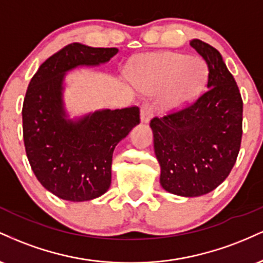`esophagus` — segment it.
<instances>
[{"instance_id": "34e87169", "label": "esophagus", "mask_w": 263, "mask_h": 263, "mask_svg": "<svg viewBox=\"0 0 263 263\" xmlns=\"http://www.w3.org/2000/svg\"><path fill=\"white\" fill-rule=\"evenodd\" d=\"M141 121L148 123L151 117H152V107L148 104H143L141 107Z\"/></svg>"}]
</instances>
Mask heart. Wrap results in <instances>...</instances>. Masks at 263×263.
Masks as SVG:
<instances>
[{"instance_id": "obj_1", "label": "heart", "mask_w": 263, "mask_h": 263, "mask_svg": "<svg viewBox=\"0 0 263 263\" xmlns=\"http://www.w3.org/2000/svg\"><path fill=\"white\" fill-rule=\"evenodd\" d=\"M205 78L201 60L172 52L146 54L129 70L132 84L142 92H161L158 105L164 112L188 106L203 89Z\"/></svg>"}]
</instances>
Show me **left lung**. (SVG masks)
<instances>
[{
    "label": "left lung",
    "mask_w": 263,
    "mask_h": 263,
    "mask_svg": "<svg viewBox=\"0 0 263 263\" xmlns=\"http://www.w3.org/2000/svg\"><path fill=\"white\" fill-rule=\"evenodd\" d=\"M190 45L208 64V90L184 110L149 123L162 188L188 198L208 194L224 182L242 137V99L221 54L200 39Z\"/></svg>",
    "instance_id": "1"
}]
</instances>
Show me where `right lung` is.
Returning a JSON list of instances; mask_svg holds the SVG:
<instances>
[{"instance_id":"1","label":"right lung","mask_w":263,"mask_h":263,"mask_svg":"<svg viewBox=\"0 0 263 263\" xmlns=\"http://www.w3.org/2000/svg\"><path fill=\"white\" fill-rule=\"evenodd\" d=\"M117 52L66 45L39 66L27 89L22 108L27 158L39 183L64 200H92L107 192L115 147L140 123L137 106L105 108L75 119L65 110V74L105 64Z\"/></svg>"}]
</instances>
